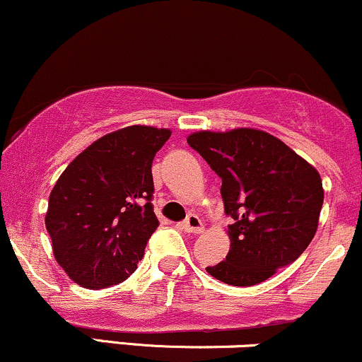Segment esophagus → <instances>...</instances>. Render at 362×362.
<instances>
[{
    "label": "esophagus",
    "instance_id": "esophagus-1",
    "mask_svg": "<svg viewBox=\"0 0 362 362\" xmlns=\"http://www.w3.org/2000/svg\"><path fill=\"white\" fill-rule=\"evenodd\" d=\"M180 226L182 230L187 231V233H202V231H204V224H202L201 218L195 214H190Z\"/></svg>",
    "mask_w": 362,
    "mask_h": 362
}]
</instances>
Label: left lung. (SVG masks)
Returning a JSON list of instances; mask_svg holds the SVG:
<instances>
[{
    "label": "left lung",
    "instance_id": "left-lung-1",
    "mask_svg": "<svg viewBox=\"0 0 362 362\" xmlns=\"http://www.w3.org/2000/svg\"><path fill=\"white\" fill-rule=\"evenodd\" d=\"M223 180L226 260L206 267L230 286L264 282L306 250L318 228L323 187L318 170L260 129L197 131L187 138Z\"/></svg>",
    "mask_w": 362,
    "mask_h": 362
}]
</instances>
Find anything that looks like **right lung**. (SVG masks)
Segmentation results:
<instances>
[{
	"mask_svg": "<svg viewBox=\"0 0 362 362\" xmlns=\"http://www.w3.org/2000/svg\"><path fill=\"white\" fill-rule=\"evenodd\" d=\"M172 131L127 126L109 132L66 167L49 195L45 228L54 259L81 288L127 279L158 228L151 165Z\"/></svg>",
	"mask_w": 362,
	"mask_h": 362,
	"instance_id": "add662e5",
	"label": "right lung"
}]
</instances>
